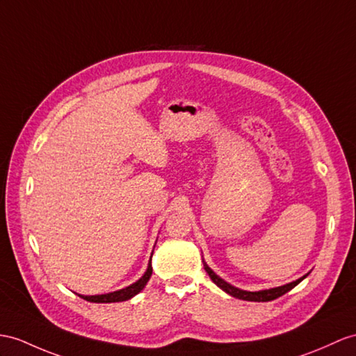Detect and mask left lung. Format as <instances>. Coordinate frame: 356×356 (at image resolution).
<instances>
[{"instance_id": "left-lung-1", "label": "left lung", "mask_w": 356, "mask_h": 356, "mask_svg": "<svg viewBox=\"0 0 356 356\" xmlns=\"http://www.w3.org/2000/svg\"><path fill=\"white\" fill-rule=\"evenodd\" d=\"M204 263V268L205 272L208 273V276H210L211 281L218 285L219 289H222L225 293L231 294L232 298H237V299H241V300H250V302H268V300H273V299H278L280 296H282V294H285L287 291H290L291 289L296 287V285L307 278L305 276H302V278L293 281L290 284H285V285H281V287H275V289H268V290H259V291H246V290H240L237 287H234V285L228 284L227 281H223L220 276L216 275L210 267L207 266V263L202 259Z\"/></svg>"}]
</instances>
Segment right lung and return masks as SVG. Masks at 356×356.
<instances>
[{"instance_id":"right-lung-1","label":"right lung","mask_w":356,"mask_h":356,"mask_svg":"<svg viewBox=\"0 0 356 356\" xmlns=\"http://www.w3.org/2000/svg\"><path fill=\"white\" fill-rule=\"evenodd\" d=\"M152 275V266H151V261L148 264V268H146L145 275L142 276L140 280L136 281L134 284L128 285V287L122 289V290H118V291H113V293H107V294H95V296H83V294H78V296L83 298L84 300L88 302H95V303H111V302H124V300H128L134 298L137 293H140L145 285L148 284L149 278Z\"/></svg>"}]
</instances>
